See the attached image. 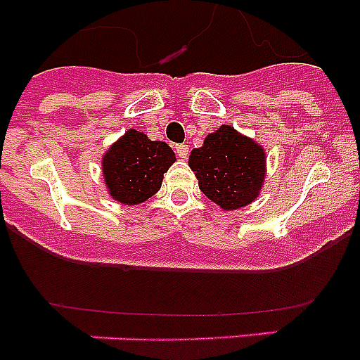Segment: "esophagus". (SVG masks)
I'll use <instances>...</instances> for the list:
<instances>
[{
	"label": "esophagus",
	"instance_id": "esophagus-1",
	"mask_svg": "<svg viewBox=\"0 0 360 360\" xmlns=\"http://www.w3.org/2000/svg\"><path fill=\"white\" fill-rule=\"evenodd\" d=\"M176 155L180 158H187V153H189V148H187V144H176Z\"/></svg>",
	"mask_w": 360,
	"mask_h": 360
}]
</instances>
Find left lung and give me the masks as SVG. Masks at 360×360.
<instances>
[{
  "label": "left lung",
  "instance_id": "1",
  "mask_svg": "<svg viewBox=\"0 0 360 360\" xmlns=\"http://www.w3.org/2000/svg\"><path fill=\"white\" fill-rule=\"evenodd\" d=\"M200 191L225 211L249 205L265 178V151L231 126H221L191 151Z\"/></svg>",
  "mask_w": 360,
  "mask_h": 360
}]
</instances>
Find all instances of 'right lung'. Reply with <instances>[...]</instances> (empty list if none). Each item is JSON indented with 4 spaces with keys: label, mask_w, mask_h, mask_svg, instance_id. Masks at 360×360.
I'll list each match as a JSON object with an SVG mask.
<instances>
[{
    "label": "right lung",
    "mask_w": 360,
    "mask_h": 360,
    "mask_svg": "<svg viewBox=\"0 0 360 360\" xmlns=\"http://www.w3.org/2000/svg\"><path fill=\"white\" fill-rule=\"evenodd\" d=\"M174 153L160 141L129 129L103 158V174L110 195L120 203L136 205L151 198L162 186Z\"/></svg>",
    "instance_id": "right-lung-1"
}]
</instances>
